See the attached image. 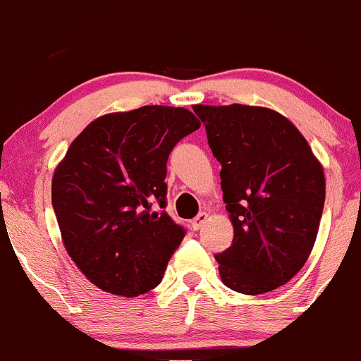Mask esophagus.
<instances>
[{
	"label": "esophagus",
	"mask_w": 361,
	"mask_h": 361,
	"mask_svg": "<svg viewBox=\"0 0 361 361\" xmlns=\"http://www.w3.org/2000/svg\"><path fill=\"white\" fill-rule=\"evenodd\" d=\"M207 221H209V214H207V212H200V214H198L197 217H195L193 221H192V227H193V231L202 229V227H204L205 224H207Z\"/></svg>",
	"instance_id": "obj_1"
}]
</instances>
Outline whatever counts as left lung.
<instances>
[{
    "instance_id": "1",
    "label": "left lung",
    "mask_w": 361,
    "mask_h": 361,
    "mask_svg": "<svg viewBox=\"0 0 361 361\" xmlns=\"http://www.w3.org/2000/svg\"><path fill=\"white\" fill-rule=\"evenodd\" d=\"M221 163V186L234 227L215 255L226 287L271 292L300 270L316 243L326 198L321 163L297 127L263 106L195 105Z\"/></svg>"
}]
</instances>
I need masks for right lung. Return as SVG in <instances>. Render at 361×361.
<instances>
[{"instance_id":"obj_1","label":"right lung","mask_w":361,"mask_h":361,"mask_svg":"<svg viewBox=\"0 0 361 361\" xmlns=\"http://www.w3.org/2000/svg\"><path fill=\"white\" fill-rule=\"evenodd\" d=\"M200 127L192 111L149 105L93 120L52 178L66 251L98 288L137 297L157 287L185 229L166 207L173 147Z\"/></svg>"}]
</instances>
